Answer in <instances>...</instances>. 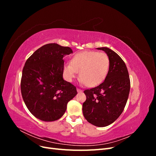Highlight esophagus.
Here are the masks:
<instances>
[{
  "mask_svg": "<svg viewBox=\"0 0 156 156\" xmlns=\"http://www.w3.org/2000/svg\"><path fill=\"white\" fill-rule=\"evenodd\" d=\"M77 90L78 92H83V90H81V88H77Z\"/></svg>",
  "mask_w": 156,
  "mask_h": 156,
  "instance_id": "1",
  "label": "esophagus"
}]
</instances>
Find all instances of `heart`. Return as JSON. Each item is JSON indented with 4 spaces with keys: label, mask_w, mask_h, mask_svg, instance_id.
Listing matches in <instances>:
<instances>
[{
    "label": "heart",
    "mask_w": 156,
    "mask_h": 156,
    "mask_svg": "<svg viewBox=\"0 0 156 156\" xmlns=\"http://www.w3.org/2000/svg\"><path fill=\"white\" fill-rule=\"evenodd\" d=\"M110 67V60L105 53L84 51L75 54L63 67L64 76L72 81L79 72V80L84 85L94 87L106 78Z\"/></svg>",
    "instance_id": "heart-1"
}]
</instances>
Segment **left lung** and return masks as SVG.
<instances>
[{"label":"left lung","mask_w":156,"mask_h":156,"mask_svg":"<svg viewBox=\"0 0 156 156\" xmlns=\"http://www.w3.org/2000/svg\"><path fill=\"white\" fill-rule=\"evenodd\" d=\"M97 49L105 52L110 67L104 81L84 91L87 100L83 104V112L89 123L105 127L123 112L129 96L130 79L126 64L119 55L107 48Z\"/></svg>","instance_id":"1"}]
</instances>
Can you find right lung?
Here are the masks:
<instances>
[{"instance_id":"obj_1","label":"right lung","mask_w":156,"mask_h":156,"mask_svg":"<svg viewBox=\"0 0 156 156\" xmlns=\"http://www.w3.org/2000/svg\"><path fill=\"white\" fill-rule=\"evenodd\" d=\"M72 53L69 47L48 44L27 60L21 91L28 109L37 119L45 122L59 119L68 101L77 95L76 87L63 79V57Z\"/></svg>"}]
</instances>
